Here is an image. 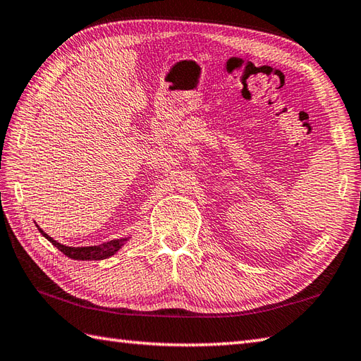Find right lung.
I'll list each match as a JSON object with an SVG mask.
<instances>
[{
	"mask_svg": "<svg viewBox=\"0 0 361 361\" xmlns=\"http://www.w3.org/2000/svg\"><path fill=\"white\" fill-rule=\"evenodd\" d=\"M39 228V225H37ZM39 231L44 235L49 243H51L54 247H58V249L63 253V255L72 258V259H81V261H86V259H106L117 253L120 249H122V245L128 241L130 238H123V239H114V241H108V243H103L100 245H92V247H68V245H63L58 241H54L51 236H48L47 233L39 228Z\"/></svg>",
	"mask_w": 361,
	"mask_h": 361,
	"instance_id": "1",
	"label": "right lung"
}]
</instances>
